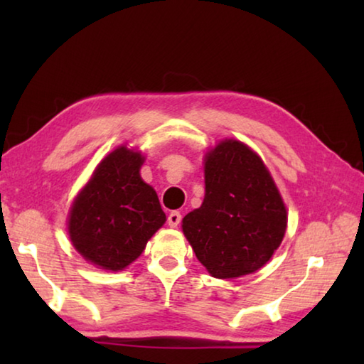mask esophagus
Returning <instances> with one entry per match:
<instances>
[{
	"label": "esophagus",
	"mask_w": 364,
	"mask_h": 364,
	"mask_svg": "<svg viewBox=\"0 0 364 364\" xmlns=\"http://www.w3.org/2000/svg\"><path fill=\"white\" fill-rule=\"evenodd\" d=\"M181 221V213L180 212H171L168 215V226L170 228H176L178 225H180Z\"/></svg>",
	"instance_id": "esophagus-1"
}]
</instances>
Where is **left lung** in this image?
I'll use <instances>...</instances> for the list:
<instances>
[{"instance_id":"8db88e82","label":"left lung","mask_w":364,"mask_h":364,"mask_svg":"<svg viewBox=\"0 0 364 364\" xmlns=\"http://www.w3.org/2000/svg\"><path fill=\"white\" fill-rule=\"evenodd\" d=\"M205 197L183 218V232L213 278L255 273L282 242L287 212L257 152L225 139L205 154Z\"/></svg>"}]
</instances>
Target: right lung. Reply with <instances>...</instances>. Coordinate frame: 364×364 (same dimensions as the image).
Instances as JSON below:
<instances>
[{
    "label": "right lung",
    "instance_id": "1",
    "mask_svg": "<svg viewBox=\"0 0 364 364\" xmlns=\"http://www.w3.org/2000/svg\"><path fill=\"white\" fill-rule=\"evenodd\" d=\"M141 152L120 146L101 160L69 212V236L86 262L120 271L143 254L165 223L152 186L143 181Z\"/></svg>",
    "mask_w": 364,
    "mask_h": 364
}]
</instances>
